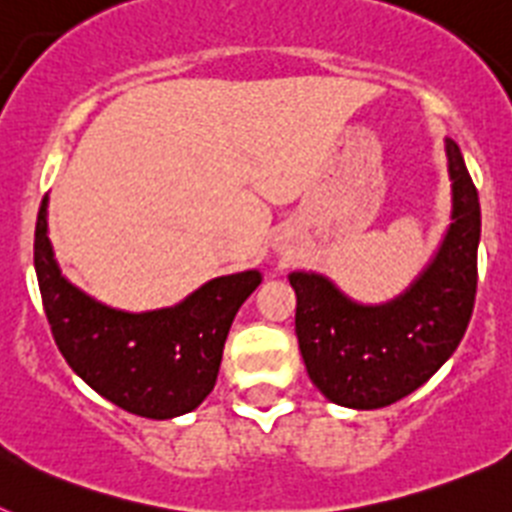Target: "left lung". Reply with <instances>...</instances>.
Segmentation results:
<instances>
[{
	"label": "left lung",
	"mask_w": 512,
	"mask_h": 512,
	"mask_svg": "<svg viewBox=\"0 0 512 512\" xmlns=\"http://www.w3.org/2000/svg\"><path fill=\"white\" fill-rule=\"evenodd\" d=\"M451 225L431 264L395 300L361 305L315 271H292L295 330L312 384L354 410L387 408L425 384L464 338L477 295L479 197L446 138Z\"/></svg>",
	"instance_id": "1"
}]
</instances>
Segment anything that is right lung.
I'll list each match as a JSON object with an SVG mask.
<instances>
[{"mask_svg":"<svg viewBox=\"0 0 512 512\" xmlns=\"http://www.w3.org/2000/svg\"><path fill=\"white\" fill-rule=\"evenodd\" d=\"M35 274L58 351L97 395L140 418L192 413L215 387L235 312L261 271L210 279L179 305L125 312L61 274L48 238V194L35 223Z\"/></svg>","mask_w":512,"mask_h":512,"instance_id":"add662e5","label":"right lung"}]
</instances>
